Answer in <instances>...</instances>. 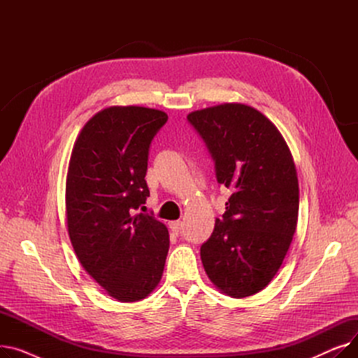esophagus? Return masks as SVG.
Listing matches in <instances>:
<instances>
[{
    "instance_id": "esophagus-1",
    "label": "esophagus",
    "mask_w": 358,
    "mask_h": 358,
    "mask_svg": "<svg viewBox=\"0 0 358 358\" xmlns=\"http://www.w3.org/2000/svg\"><path fill=\"white\" fill-rule=\"evenodd\" d=\"M169 229H171V232L174 235H178L182 229V222L180 220H174V222H169Z\"/></svg>"
}]
</instances>
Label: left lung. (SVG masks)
Instances as JSON below:
<instances>
[{
	"label": "left lung",
	"mask_w": 358,
	"mask_h": 358,
	"mask_svg": "<svg viewBox=\"0 0 358 358\" xmlns=\"http://www.w3.org/2000/svg\"><path fill=\"white\" fill-rule=\"evenodd\" d=\"M216 177L232 190L227 212L200 248L206 274L223 294L241 299L268 286L290 248L299 215V181L277 126L243 103L192 111Z\"/></svg>",
	"instance_id": "1"
}]
</instances>
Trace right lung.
Segmentation results:
<instances>
[{"label":"right lung","instance_id":"1","mask_svg":"<svg viewBox=\"0 0 358 358\" xmlns=\"http://www.w3.org/2000/svg\"><path fill=\"white\" fill-rule=\"evenodd\" d=\"M166 113L111 106L73 143L65 187L72 248L84 270L119 302H138L159 285L169 248L165 224L135 213L149 197L148 150Z\"/></svg>","mask_w":358,"mask_h":358}]
</instances>
